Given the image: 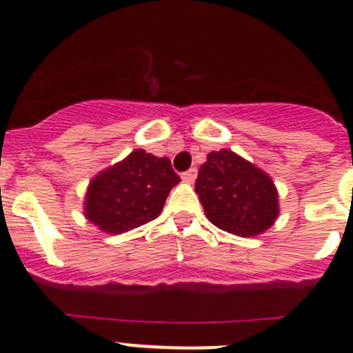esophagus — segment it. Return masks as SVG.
<instances>
[{
    "label": "esophagus",
    "mask_w": 353,
    "mask_h": 353,
    "mask_svg": "<svg viewBox=\"0 0 353 353\" xmlns=\"http://www.w3.org/2000/svg\"><path fill=\"white\" fill-rule=\"evenodd\" d=\"M196 176H198V170H196V168H191L189 171L182 173V180H183V182H187V183L194 182Z\"/></svg>",
    "instance_id": "esophagus-1"
}]
</instances>
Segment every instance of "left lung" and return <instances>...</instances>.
Here are the masks:
<instances>
[{"mask_svg":"<svg viewBox=\"0 0 353 353\" xmlns=\"http://www.w3.org/2000/svg\"><path fill=\"white\" fill-rule=\"evenodd\" d=\"M194 189L208 221L232 235H261L279 215V196L272 179L232 150L207 155Z\"/></svg>","mask_w":353,"mask_h":353,"instance_id":"8db88e82","label":"left lung"}]
</instances>
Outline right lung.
Instances as JSON below:
<instances>
[{
	"mask_svg": "<svg viewBox=\"0 0 353 353\" xmlns=\"http://www.w3.org/2000/svg\"><path fill=\"white\" fill-rule=\"evenodd\" d=\"M179 182L170 159L134 150L93 176L84 196V217L101 232L120 235L159 217Z\"/></svg>",
	"mask_w": 353,
	"mask_h": 353,
	"instance_id": "1",
	"label": "right lung"
}]
</instances>
